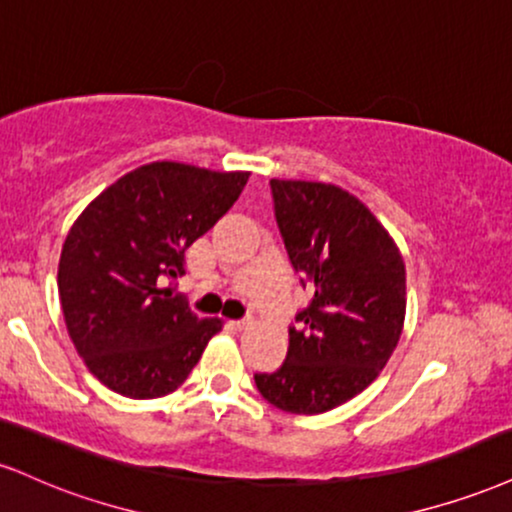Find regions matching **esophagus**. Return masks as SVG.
Returning a JSON list of instances; mask_svg holds the SVG:
<instances>
[{"instance_id": "34e87169", "label": "esophagus", "mask_w": 512, "mask_h": 512, "mask_svg": "<svg viewBox=\"0 0 512 512\" xmlns=\"http://www.w3.org/2000/svg\"><path fill=\"white\" fill-rule=\"evenodd\" d=\"M233 329H248L250 326V319H236V322H231Z\"/></svg>"}]
</instances>
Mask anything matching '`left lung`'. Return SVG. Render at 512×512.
Here are the masks:
<instances>
[{"label":"left lung","mask_w":512,"mask_h":512,"mask_svg":"<svg viewBox=\"0 0 512 512\" xmlns=\"http://www.w3.org/2000/svg\"><path fill=\"white\" fill-rule=\"evenodd\" d=\"M272 195L293 269L315 288L288 355L255 374L264 400L293 415L334 410L386 367L405 322V262L384 224L334 183L279 181Z\"/></svg>","instance_id":"left-lung-1"}]
</instances>
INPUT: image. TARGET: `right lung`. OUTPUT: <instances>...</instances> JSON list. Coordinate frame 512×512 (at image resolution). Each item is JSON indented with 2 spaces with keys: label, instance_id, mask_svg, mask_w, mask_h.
Listing matches in <instances>:
<instances>
[{
  "label": "right lung",
  "instance_id": "obj_1",
  "mask_svg": "<svg viewBox=\"0 0 512 512\" xmlns=\"http://www.w3.org/2000/svg\"><path fill=\"white\" fill-rule=\"evenodd\" d=\"M250 171L152 162L104 188L73 221L59 257V300L78 355L126 398L176 391L219 317L200 319L164 286L183 252L238 200Z\"/></svg>",
  "mask_w": 512,
  "mask_h": 512
}]
</instances>
